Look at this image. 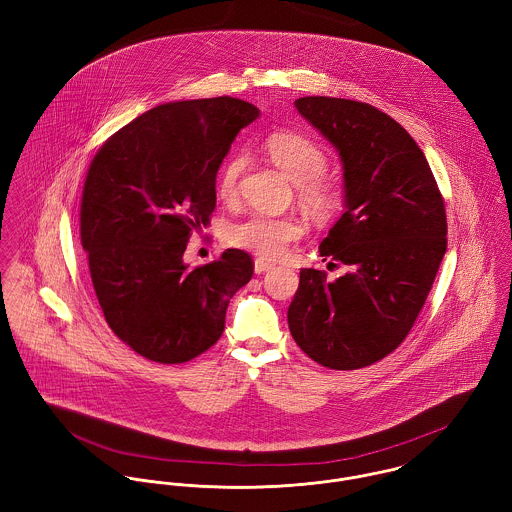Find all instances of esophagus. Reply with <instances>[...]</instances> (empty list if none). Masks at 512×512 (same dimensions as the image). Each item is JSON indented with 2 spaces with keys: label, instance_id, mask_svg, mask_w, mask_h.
Returning <instances> with one entry per match:
<instances>
[{
  "label": "esophagus",
  "instance_id": "1",
  "mask_svg": "<svg viewBox=\"0 0 512 512\" xmlns=\"http://www.w3.org/2000/svg\"><path fill=\"white\" fill-rule=\"evenodd\" d=\"M268 270H272V264H270V262L260 260V258L254 262V272H256V274H264V272H268Z\"/></svg>",
  "mask_w": 512,
  "mask_h": 512
}]
</instances>
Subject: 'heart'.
<instances>
[{
  "instance_id": "heart-1",
  "label": "heart",
  "mask_w": 512,
  "mask_h": 512,
  "mask_svg": "<svg viewBox=\"0 0 512 512\" xmlns=\"http://www.w3.org/2000/svg\"><path fill=\"white\" fill-rule=\"evenodd\" d=\"M266 151L270 159L297 183V197L301 205L317 219L331 217L341 205V185L337 177L325 173L327 153L317 142L301 132L278 130L268 136ZM246 167L244 153H232L220 165L217 173V195L222 201H234L242 171ZM303 234V226L292 217L252 215L234 222L226 240L266 260L280 258L295 240Z\"/></svg>"
}]
</instances>
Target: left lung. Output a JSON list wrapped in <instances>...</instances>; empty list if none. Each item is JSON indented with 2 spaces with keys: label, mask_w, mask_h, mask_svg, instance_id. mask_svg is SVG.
<instances>
[{
  "label": "left lung",
  "mask_w": 512,
  "mask_h": 512,
  "mask_svg": "<svg viewBox=\"0 0 512 512\" xmlns=\"http://www.w3.org/2000/svg\"><path fill=\"white\" fill-rule=\"evenodd\" d=\"M293 104L341 155L347 211L319 254L349 272L327 282L301 270L288 325L315 363L357 370L388 357L420 315L447 248L445 205L424 151L388 114L329 96Z\"/></svg>",
  "instance_id": "left-lung-1"
}]
</instances>
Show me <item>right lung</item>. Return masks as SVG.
I'll use <instances>...</instances> for the list:
<instances>
[{"instance_id":"right-lung-1","label":"right lung","mask_w":512,"mask_h":512,"mask_svg":"<svg viewBox=\"0 0 512 512\" xmlns=\"http://www.w3.org/2000/svg\"><path fill=\"white\" fill-rule=\"evenodd\" d=\"M258 108L232 96L161 104L96 151L82 189L80 242L108 327L147 361L187 363L224 331L254 260L228 248L187 268L193 230L217 207V171Z\"/></svg>"}]
</instances>
